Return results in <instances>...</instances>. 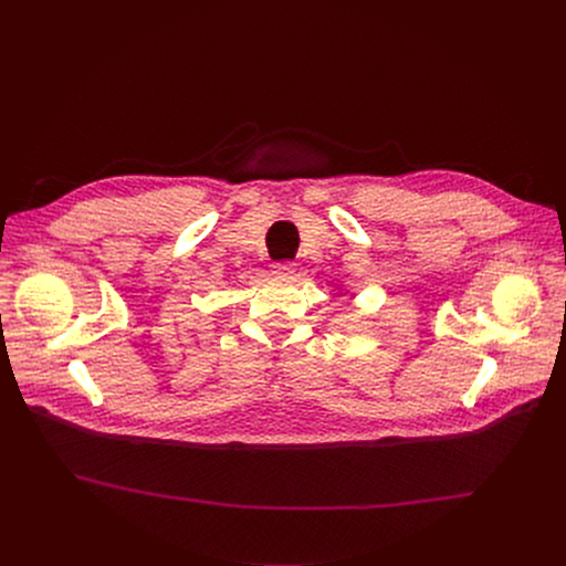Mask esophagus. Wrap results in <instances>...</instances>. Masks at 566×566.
I'll return each instance as SVG.
<instances>
[{"label": "esophagus", "mask_w": 566, "mask_h": 566, "mask_svg": "<svg viewBox=\"0 0 566 566\" xmlns=\"http://www.w3.org/2000/svg\"><path fill=\"white\" fill-rule=\"evenodd\" d=\"M273 273L277 277H291L295 273V264L293 262H275L273 264Z\"/></svg>", "instance_id": "34e87169"}]
</instances>
